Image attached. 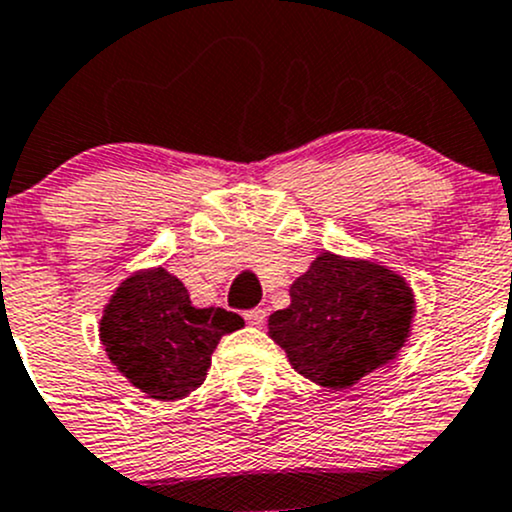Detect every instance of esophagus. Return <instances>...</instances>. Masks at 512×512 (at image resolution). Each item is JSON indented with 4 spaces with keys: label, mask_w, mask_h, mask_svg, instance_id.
<instances>
[{
    "label": "esophagus",
    "mask_w": 512,
    "mask_h": 512,
    "mask_svg": "<svg viewBox=\"0 0 512 512\" xmlns=\"http://www.w3.org/2000/svg\"><path fill=\"white\" fill-rule=\"evenodd\" d=\"M244 318H246V323L256 325V328H258V325L266 323V308H251V310H246Z\"/></svg>",
    "instance_id": "esophagus-1"
}]
</instances>
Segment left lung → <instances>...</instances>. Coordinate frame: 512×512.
Here are the masks:
<instances>
[{"label": "left lung", "instance_id": "8db88e82", "mask_svg": "<svg viewBox=\"0 0 512 512\" xmlns=\"http://www.w3.org/2000/svg\"><path fill=\"white\" fill-rule=\"evenodd\" d=\"M412 318L404 278L325 251L291 286V305L268 318V335L303 377L347 389L397 357Z\"/></svg>", "mask_w": 512, "mask_h": 512}]
</instances>
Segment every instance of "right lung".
Returning a JSON list of instances; mask_svg holds the SVG:
<instances>
[{
  "label": "right lung",
  "mask_w": 512,
  "mask_h": 512,
  "mask_svg": "<svg viewBox=\"0 0 512 512\" xmlns=\"http://www.w3.org/2000/svg\"><path fill=\"white\" fill-rule=\"evenodd\" d=\"M244 328L224 308H194L187 288L165 268L123 281L100 320L110 362L150 397H187L207 377L221 335Z\"/></svg>",
  "instance_id": "right-lung-1"
}]
</instances>
